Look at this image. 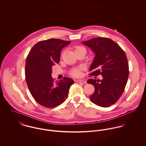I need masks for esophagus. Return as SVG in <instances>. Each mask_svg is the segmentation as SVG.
I'll use <instances>...</instances> for the list:
<instances>
[{"label":"esophagus","instance_id":"34e87169","mask_svg":"<svg viewBox=\"0 0 146 146\" xmlns=\"http://www.w3.org/2000/svg\"><path fill=\"white\" fill-rule=\"evenodd\" d=\"M76 82H77V83H86V82H85V81H84L83 80H80V79H79V80H76Z\"/></svg>","mask_w":146,"mask_h":146}]
</instances>
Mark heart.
Wrapping results in <instances>:
<instances>
[{"label": "heart", "mask_w": 146, "mask_h": 146, "mask_svg": "<svg viewBox=\"0 0 146 146\" xmlns=\"http://www.w3.org/2000/svg\"><path fill=\"white\" fill-rule=\"evenodd\" d=\"M83 47H82V46H77L75 49V50H77V49H80V48H82ZM82 68H76V69H74L73 70H72L70 72L71 75L72 76H75V77H78V76H81L82 75Z\"/></svg>", "instance_id": "b5f03b06"}]
</instances>
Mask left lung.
Masks as SVG:
<instances>
[{
  "label": "left lung",
  "instance_id": "8db88e82",
  "mask_svg": "<svg viewBox=\"0 0 146 146\" xmlns=\"http://www.w3.org/2000/svg\"><path fill=\"white\" fill-rule=\"evenodd\" d=\"M82 44L95 53L89 70L90 75H101L103 78L87 81L95 88L90 101L101 107H109L118 101L127 83L129 64L125 52L116 42L107 38H96Z\"/></svg>",
  "mask_w": 146,
  "mask_h": 146
}]
</instances>
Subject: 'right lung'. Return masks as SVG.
I'll list each match as a JSON object with an SVG mask.
<instances>
[{
	"instance_id": "1",
	"label": "right lung",
	"mask_w": 146,
	"mask_h": 146,
	"mask_svg": "<svg viewBox=\"0 0 146 146\" xmlns=\"http://www.w3.org/2000/svg\"><path fill=\"white\" fill-rule=\"evenodd\" d=\"M71 42L50 39L35 44L25 63L26 82L34 100L42 106L53 108L67 98L72 79L64 77L54 82L52 67L60 62L63 48Z\"/></svg>"
}]
</instances>
